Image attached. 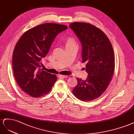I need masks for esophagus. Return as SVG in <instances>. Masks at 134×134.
I'll list each match as a JSON object with an SVG mask.
<instances>
[{
    "label": "esophagus",
    "instance_id": "34e87169",
    "mask_svg": "<svg viewBox=\"0 0 134 134\" xmlns=\"http://www.w3.org/2000/svg\"><path fill=\"white\" fill-rule=\"evenodd\" d=\"M58 77H59V78H64V79H66V78H67L68 76H67V75H58Z\"/></svg>",
    "mask_w": 134,
    "mask_h": 134
}]
</instances>
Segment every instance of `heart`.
<instances>
[{"label":"heart","mask_w":134,"mask_h":134,"mask_svg":"<svg viewBox=\"0 0 134 134\" xmlns=\"http://www.w3.org/2000/svg\"><path fill=\"white\" fill-rule=\"evenodd\" d=\"M72 45H77V44H76V42L75 41L74 38L69 37L66 41V47Z\"/></svg>","instance_id":"obj_1"}]
</instances>
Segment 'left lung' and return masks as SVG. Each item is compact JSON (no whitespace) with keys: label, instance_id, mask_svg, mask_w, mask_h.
Wrapping results in <instances>:
<instances>
[{"label":"left lung","instance_id":"1","mask_svg":"<svg viewBox=\"0 0 134 134\" xmlns=\"http://www.w3.org/2000/svg\"><path fill=\"white\" fill-rule=\"evenodd\" d=\"M82 45V62L86 63L88 77L77 78L78 83L72 93L83 102L99 98L107 89L114 71L112 45L100 29L90 24L75 22L70 25Z\"/></svg>","mask_w":134,"mask_h":134}]
</instances>
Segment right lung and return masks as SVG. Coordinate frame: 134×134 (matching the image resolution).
Here are the masks:
<instances>
[{
    "label": "right lung",
    "mask_w": 134,
    "mask_h": 134,
    "mask_svg": "<svg viewBox=\"0 0 134 134\" xmlns=\"http://www.w3.org/2000/svg\"><path fill=\"white\" fill-rule=\"evenodd\" d=\"M67 26L45 23L26 31L18 40L13 53V70L21 89L34 98L48 94L57 80L55 75L40 70L53 40Z\"/></svg>",
    "instance_id": "right-lung-1"
}]
</instances>
